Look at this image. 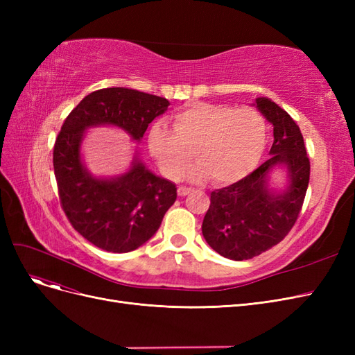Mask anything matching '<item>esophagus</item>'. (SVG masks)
<instances>
[{
    "label": "esophagus",
    "mask_w": 355,
    "mask_h": 355,
    "mask_svg": "<svg viewBox=\"0 0 355 355\" xmlns=\"http://www.w3.org/2000/svg\"><path fill=\"white\" fill-rule=\"evenodd\" d=\"M191 191H192V189L188 188V187H179V188H178V194H179L180 197H185V196L189 194Z\"/></svg>",
    "instance_id": "obj_1"
}]
</instances>
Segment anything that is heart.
Returning <instances> with one entry per match:
<instances>
[{"label": "heart", "instance_id": "1", "mask_svg": "<svg viewBox=\"0 0 355 355\" xmlns=\"http://www.w3.org/2000/svg\"><path fill=\"white\" fill-rule=\"evenodd\" d=\"M266 118L254 108L194 102L173 115V130L155 123L148 146L161 171L176 179L192 158L188 171L194 180L211 179L230 185L249 176L261 163L268 142Z\"/></svg>", "mask_w": 355, "mask_h": 355}]
</instances>
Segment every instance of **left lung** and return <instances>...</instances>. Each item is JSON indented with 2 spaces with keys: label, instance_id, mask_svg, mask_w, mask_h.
I'll list each match as a JSON object with an SVG mask.
<instances>
[{
  "label": "left lung",
  "instance_id": "left-lung-1",
  "mask_svg": "<svg viewBox=\"0 0 355 355\" xmlns=\"http://www.w3.org/2000/svg\"><path fill=\"white\" fill-rule=\"evenodd\" d=\"M256 106L274 128L271 157L249 176L213 191L201 227L211 249L232 261L252 259L286 237L299 218L309 182V158L299 125L270 99L257 98ZM275 166H286L289 173L283 195L266 187Z\"/></svg>",
  "mask_w": 355,
  "mask_h": 355
}]
</instances>
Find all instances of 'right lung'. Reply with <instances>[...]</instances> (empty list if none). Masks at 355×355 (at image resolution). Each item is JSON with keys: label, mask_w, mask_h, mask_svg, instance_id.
<instances>
[{"label": "right lung", "mask_w": 355, "mask_h": 355, "mask_svg": "<svg viewBox=\"0 0 355 355\" xmlns=\"http://www.w3.org/2000/svg\"><path fill=\"white\" fill-rule=\"evenodd\" d=\"M168 105L159 96L125 87L96 90L71 111L56 137L53 167L60 206L72 228L102 250L127 253L146 243L176 201L178 189L139 158L120 178H92L80 157L84 130L112 124L141 141L148 124Z\"/></svg>", "instance_id": "obj_1"}]
</instances>
